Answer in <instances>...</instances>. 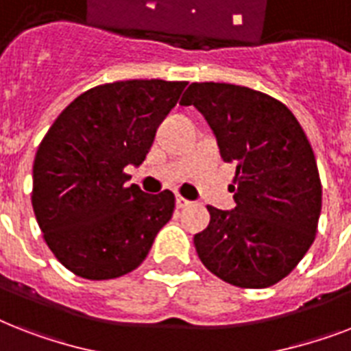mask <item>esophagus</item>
<instances>
[{
    "mask_svg": "<svg viewBox=\"0 0 351 351\" xmlns=\"http://www.w3.org/2000/svg\"><path fill=\"white\" fill-rule=\"evenodd\" d=\"M187 206H191V200H187V198L180 197V195H176V208H187Z\"/></svg>",
    "mask_w": 351,
    "mask_h": 351,
    "instance_id": "34e87169",
    "label": "esophagus"
}]
</instances>
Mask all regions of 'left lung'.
<instances>
[{
    "label": "left lung",
    "instance_id": "1",
    "mask_svg": "<svg viewBox=\"0 0 351 351\" xmlns=\"http://www.w3.org/2000/svg\"><path fill=\"white\" fill-rule=\"evenodd\" d=\"M195 106L220 154L237 165L233 211L208 206L195 247L209 271L239 288H269L293 271L313 244L322 186L310 140L282 101L242 85L191 84Z\"/></svg>",
    "mask_w": 351,
    "mask_h": 351
}]
</instances>
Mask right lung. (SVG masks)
<instances>
[{
  "label": "right lung",
  "mask_w": 351,
  "mask_h": 351,
  "mask_svg": "<svg viewBox=\"0 0 351 351\" xmlns=\"http://www.w3.org/2000/svg\"><path fill=\"white\" fill-rule=\"evenodd\" d=\"M187 82L127 80L71 101L41 140L32 209L49 250L69 271L109 280L136 269L173 217L175 195H147L125 167L140 165Z\"/></svg>",
  "instance_id": "right-lung-1"
}]
</instances>
